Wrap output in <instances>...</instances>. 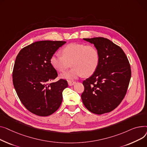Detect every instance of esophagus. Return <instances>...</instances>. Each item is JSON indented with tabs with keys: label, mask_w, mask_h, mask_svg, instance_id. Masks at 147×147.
Wrapping results in <instances>:
<instances>
[{
	"label": "esophagus",
	"mask_w": 147,
	"mask_h": 147,
	"mask_svg": "<svg viewBox=\"0 0 147 147\" xmlns=\"http://www.w3.org/2000/svg\"><path fill=\"white\" fill-rule=\"evenodd\" d=\"M76 82H72V81H68V85L69 86H72L74 85Z\"/></svg>",
	"instance_id": "1"
}]
</instances>
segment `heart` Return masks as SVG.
<instances>
[{
  "label": "heart",
  "instance_id": "b5f03b06",
  "mask_svg": "<svg viewBox=\"0 0 147 147\" xmlns=\"http://www.w3.org/2000/svg\"><path fill=\"white\" fill-rule=\"evenodd\" d=\"M63 55L56 52L51 56L50 63L59 72H63L70 66V70L60 74V76L69 81L83 76H90L96 71L100 62L97 49L93 45L82 43H71L62 50Z\"/></svg>",
  "mask_w": 147,
  "mask_h": 147
}]
</instances>
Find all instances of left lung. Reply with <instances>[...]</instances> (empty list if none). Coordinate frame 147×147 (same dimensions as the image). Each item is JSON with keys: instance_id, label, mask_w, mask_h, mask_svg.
<instances>
[{"instance_id": "8db88e82", "label": "left lung", "mask_w": 147, "mask_h": 147, "mask_svg": "<svg viewBox=\"0 0 147 147\" xmlns=\"http://www.w3.org/2000/svg\"><path fill=\"white\" fill-rule=\"evenodd\" d=\"M98 50L96 71L83 81L81 98L85 107L97 115L109 113L125 97L131 77V66L123 50L103 37L83 38Z\"/></svg>"}]
</instances>
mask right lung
<instances>
[{
	"mask_svg": "<svg viewBox=\"0 0 147 147\" xmlns=\"http://www.w3.org/2000/svg\"><path fill=\"white\" fill-rule=\"evenodd\" d=\"M66 42L39 41L24 47L16 57L12 78L17 95L25 107L40 116L51 115L62 102L66 80L52 82L57 72L50 58Z\"/></svg>",
	"mask_w": 147,
	"mask_h": 147,
	"instance_id": "right-lung-1",
	"label": "right lung"
}]
</instances>
